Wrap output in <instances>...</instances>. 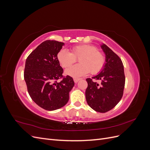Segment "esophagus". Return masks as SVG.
<instances>
[{
  "label": "esophagus",
  "instance_id": "34e87169",
  "mask_svg": "<svg viewBox=\"0 0 150 150\" xmlns=\"http://www.w3.org/2000/svg\"><path fill=\"white\" fill-rule=\"evenodd\" d=\"M79 80H80V79H78V78H74V81L75 83H78Z\"/></svg>",
  "mask_w": 150,
  "mask_h": 150
}]
</instances>
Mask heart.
I'll return each instance as SVG.
<instances>
[{
	"label": "heart",
	"mask_w": 150,
	"mask_h": 150,
	"mask_svg": "<svg viewBox=\"0 0 150 150\" xmlns=\"http://www.w3.org/2000/svg\"><path fill=\"white\" fill-rule=\"evenodd\" d=\"M57 59L62 67L71 66L79 59V64L72 66L66 71V73L73 78H79L91 72L96 74L104 67L106 57L98 48L93 45L83 44L72 47L71 52L61 49L57 54Z\"/></svg>",
	"instance_id": "obj_1"
}]
</instances>
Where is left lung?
Instances as JSON below:
<instances>
[{"label":"left lung","instance_id":"left-lung-1","mask_svg":"<svg viewBox=\"0 0 150 150\" xmlns=\"http://www.w3.org/2000/svg\"><path fill=\"white\" fill-rule=\"evenodd\" d=\"M106 54V63L101 72L87 78L86 99L94 111L106 112L115 108L123 95L125 84L124 66L120 57L106 44L101 46ZM100 80V84L97 82Z\"/></svg>","mask_w":150,"mask_h":150}]
</instances>
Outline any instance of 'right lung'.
<instances>
[{"label":"right lung","mask_w":150,"mask_h":150,"mask_svg":"<svg viewBox=\"0 0 150 150\" xmlns=\"http://www.w3.org/2000/svg\"><path fill=\"white\" fill-rule=\"evenodd\" d=\"M63 45L56 40H46L29 54L25 61L24 77L29 96L39 106L47 111L66 104L74 85L72 77L62 75L64 71L57 57Z\"/></svg>","instance_id":"right-lung-1"}]
</instances>
